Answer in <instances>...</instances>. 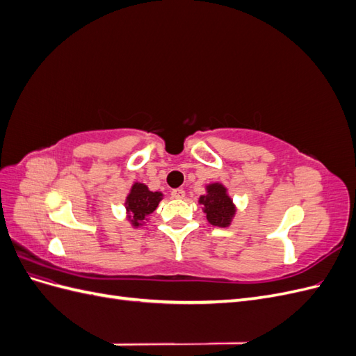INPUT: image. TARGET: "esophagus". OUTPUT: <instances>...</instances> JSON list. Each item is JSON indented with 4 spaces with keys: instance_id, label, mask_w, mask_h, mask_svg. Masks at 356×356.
Returning <instances> with one entry per match:
<instances>
[{
    "instance_id": "esophagus-1",
    "label": "esophagus",
    "mask_w": 356,
    "mask_h": 356,
    "mask_svg": "<svg viewBox=\"0 0 356 356\" xmlns=\"http://www.w3.org/2000/svg\"><path fill=\"white\" fill-rule=\"evenodd\" d=\"M170 195H172V197H174V199H184L186 197V191L182 190V188H175V190L170 191Z\"/></svg>"
}]
</instances>
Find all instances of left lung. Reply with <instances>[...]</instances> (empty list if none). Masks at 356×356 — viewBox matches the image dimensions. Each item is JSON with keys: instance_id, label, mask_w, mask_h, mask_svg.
<instances>
[{"instance_id": "8db88e82", "label": "left lung", "mask_w": 356, "mask_h": 356, "mask_svg": "<svg viewBox=\"0 0 356 356\" xmlns=\"http://www.w3.org/2000/svg\"><path fill=\"white\" fill-rule=\"evenodd\" d=\"M207 193L199 197V204L207 215L209 224L215 227H230L238 208L229 195V190L222 182H209L204 186Z\"/></svg>"}]
</instances>
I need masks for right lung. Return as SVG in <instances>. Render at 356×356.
<instances>
[{
	"mask_svg": "<svg viewBox=\"0 0 356 356\" xmlns=\"http://www.w3.org/2000/svg\"><path fill=\"white\" fill-rule=\"evenodd\" d=\"M161 199H163V193L152 191L144 182L135 181L124 200L126 220L131 222L134 229L141 227L148 221L149 213L156 211Z\"/></svg>",
	"mask_w": 356,
	"mask_h": 356,
	"instance_id": "obj_1",
	"label": "right lung"
}]
</instances>
